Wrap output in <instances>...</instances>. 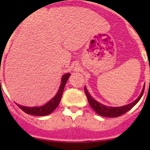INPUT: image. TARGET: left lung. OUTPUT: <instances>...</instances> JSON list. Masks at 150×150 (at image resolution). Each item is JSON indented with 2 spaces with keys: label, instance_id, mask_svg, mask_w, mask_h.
I'll return each mask as SVG.
<instances>
[{
  "label": "left lung",
  "instance_id": "1",
  "mask_svg": "<svg viewBox=\"0 0 150 150\" xmlns=\"http://www.w3.org/2000/svg\"><path fill=\"white\" fill-rule=\"evenodd\" d=\"M144 88L145 86L143 88L141 93H140V96L137 98V99L134 100V102L131 103V104H128V105L122 106V107H107V106H104L103 104H100L98 102H97L95 99H93L89 95V93L87 91L86 88L85 87V93L86 95L87 98H88V101L89 103L90 106L95 112L98 115L104 117H118V116H121V115L124 114L125 112H128V110L132 109V107L137 104V102L140 100L143 94H144Z\"/></svg>",
  "mask_w": 150,
  "mask_h": 150
}]
</instances>
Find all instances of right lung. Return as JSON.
<instances>
[{"mask_svg": "<svg viewBox=\"0 0 150 150\" xmlns=\"http://www.w3.org/2000/svg\"><path fill=\"white\" fill-rule=\"evenodd\" d=\"M70 75H71V74H66L64 75H63V76L62 78V84H61L60 87H59V91L57 92V94L55 95V96L53 98L51 99L44 106H42V107H28L18 105V104H17V105H18V107L22 111H24V112L28 113V114L33 115V116H43L50 114L59 106V103L61 101V99H62V92L64 91V86L66 84V82L68 79V78L70 77Z\"/></svg>", "mask_w": 150, "mask_h": 150, "instance_id": "add662e5", "label": "right lung"}]
</instances>
